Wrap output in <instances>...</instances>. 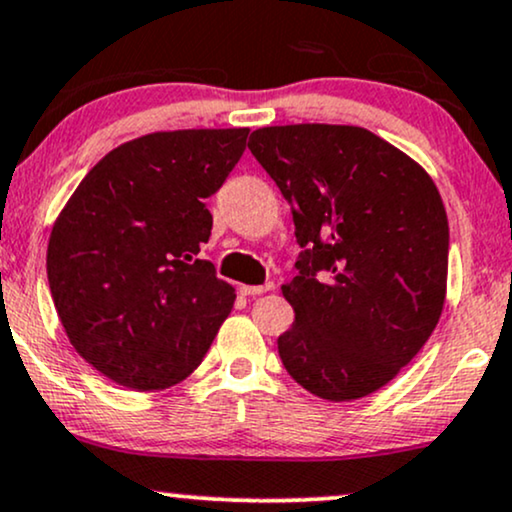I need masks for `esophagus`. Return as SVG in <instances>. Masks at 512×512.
<instances>
[{
	"mask_svg": "<svg viewBox=\"0 0 512 512\" xmlns=\"http://www.w3.org/2000/svg\"><path fill=\"white\" fill-rule=\"evenodd\" d=\"M275 285L273 282H266V285H239V292H242L244 296H258L263 292H270Z\"/></svg>",
	"mask_w": 512,
	"mask_h": 512,
	"instance_id": "esophagus-1",
	"label": "esophagus"
}]
</instances>
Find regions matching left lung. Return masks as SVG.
<instances>
[{"mask_svg": "<svg viewBox=\"0 0 512 512\" xmlns=\"http://www.w3.org/2000/svg\"><path fill=\"white\" fill-rule=\"evenodd\" d=\"M251 154L294 208L299 275L282 285L294 323L277 351L325 401L382 389L437 327L449 277V218L418 161L358 125L251 132Z\"/></svg>", "mask_w": 512, "mask_h": 512, "instance_id": "8db88e82", "label": "left lung"}]
</instances>
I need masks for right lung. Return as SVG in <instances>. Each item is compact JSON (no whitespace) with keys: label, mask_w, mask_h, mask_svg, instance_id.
<instances>
[{"label":"right lung","mask_w":512,"mask_h":512,"mask_svg":"<svg viewBox=\"0 0 512 512\" xmlns=\"http://www.w3.org/2000/svg\"><path fill=\"white\" fill-rule=\"evenodd\" d=\"M249 128L159 130L116 147L54 220L47 277L73 349L111 382L163 391L187 380L235 304L197 258L206 199L244 154Z\"/></svg>","instance_id":"1"}]
</instances>
